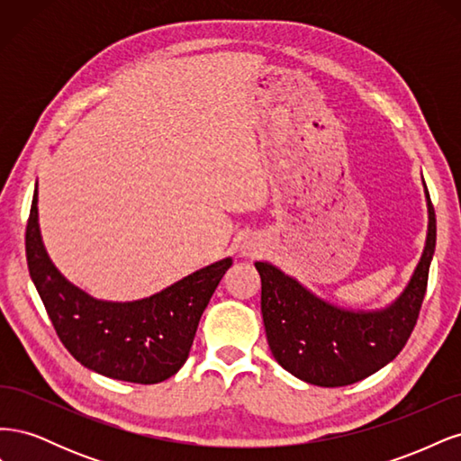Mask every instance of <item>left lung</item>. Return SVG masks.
<instances>
[{
	"label": "left lung",
	"mask_w": 461,
	"mask_h": 461,
	"mask_svg": "<svg viewBox=\"0 0 461 461\" xmlns=\"http://www.w3.org/2000/svg\"><path fill=\"white\" fill-rule=\"evenodd\" d=\"M429 230L420 265L402 296L381 312H350L323 302L271 263L258 261L261 313L273 357L317 386L354 384L390 364L406 346L421 312L437 244V217L427 185Z\"/></svg>",
	"instance_id": "1"
}]
</instances>
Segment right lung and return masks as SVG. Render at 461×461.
<instances>
[{
  "label": "right lung",
  "mask_w": 461,
  "mask_h": 461,
  "mask_svg": "<svg viewBox=\"0 0 461 461\" xmlns=\"http://www.w3.org/2000/svg\"><path fill=\"white\" fill-rule=\"evenodd\" d=\"M38 192L26 222V263L59 340L82 366L111 379L156 384L185 366L200 317L232 259H221L136 302L88 296L53 267L38 229Z\"/></svg>",
  "instance_id": "obj_1"
}]
</instances>
